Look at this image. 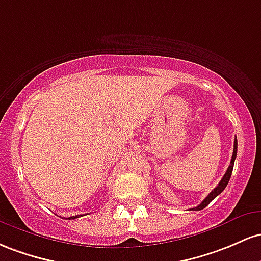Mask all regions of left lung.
I'll use <instances>...</instances> for the list:
<instances>
[{
  "mask_svg": "<svg viewBox=\"0 0 261 261\" xmlns=\"http://www.w3.org/2000/svg\"><path fill=\"white\" fill-rule=\"evenodd\" d=\"M237 148H238V143H237V138L234 139V149H233V155H232V160H230V165L228 166L227 171H225L224 176L222 177V180L219 181V184L217 185V187H215V189L212 190V191L210 192V195L207 196L206 198H204L203 201L201 202L200 204H198L197 207H195V208H192L194 211H200V210H203L204 207L207 206V204H210V202L212 200H215L217 196L221 194L222 191L225 189V186L228 185V182H229L230 180V175H232V171H233V166H234V160H236L237 158Z\"/></svg>",
  "mask_w": 261,
  "mask_h": 261,
  "instance_id": "left-lung-1",
  "label": "left lung"
}]
</instances>
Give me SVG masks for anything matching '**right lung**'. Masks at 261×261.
<instances>
[{"instance_id":"1","label":"right lung","mask_w":261,"mask_h":261,"mask_svg":"<svg viewBox=\"0 0 261 261\" xmlns=\"http://www.w3.org/2000/svg\"><path fill=\"white\" fill-rule=\"evenodd\" d=\"M81 216H83V215H81ZM77 217H79V216H72V217H69L67 219H75V218H77Z\"/></svg>"}]
</instances>
